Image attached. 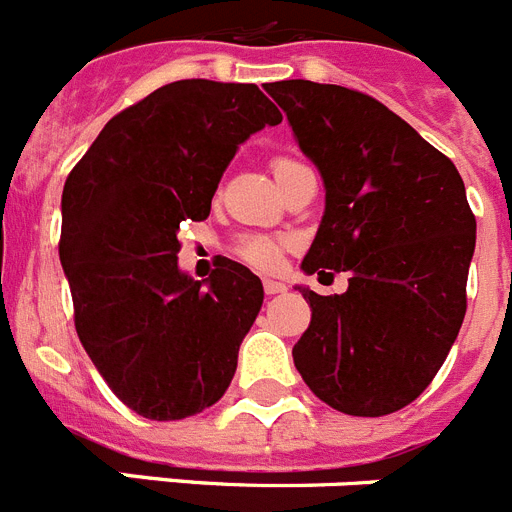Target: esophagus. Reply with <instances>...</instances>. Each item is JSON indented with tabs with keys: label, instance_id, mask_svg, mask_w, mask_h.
<instances>
[{
	"label": "esophagus",
	"instance_id": "esophagus-1",
	"mask_svg": "<svg viewBox=\"0 0 512 512\" xmlns=\"http://www.w3.org/2000/svg\"><path fill=\"white\" fill-rule=\"evenodd\" d=\"M262 288H265V293H268V296H275V293H286V283L270 281V278H265V281H262Z\"/></svg>",
	"mask_w": 512,
	"mask_h": 512
}]
</instances>
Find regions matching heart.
<instances>
[{"label": "heart", "instance_id": "heart-1", "mask_svg": "<svg viewBox=\"0 0 512 512\" xmlns=\"http://www.w3.org/2000/svg\"><path fill=\"white\" fill-rule=\"evenodd\" d=\"M291 164L296 162L288 157H275L273 170L281 172L286 170V167H291ZM286 250L288 239L275 237V234H244V237H239L237 242H234V247H231V252H234L237 260L247 262V265L255 270H265V273H270V270H275L281 265Z\"/></svg>", "mask_w": 512, "mask_h": 512}]
</instances>
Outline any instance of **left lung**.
<instances>
[{
    "instance_id": "obj_1",
    "label": "left lung",
    "mask_w": 512,
    "mask_h": 512,
    "mask_svg": "<svg viewBox=\"0 0 512 512\" xmlns=\"http://www.w3.org/2000/svg\"><path fill=\"white\" fill-rule=\"evenodd\" d=\"M265 90L286 110L327 190L301 268L350 273L340 296L301 288L311 322L293 345V363L332 410H402L428 389L464 322L477 242L464 180L371 95L309 79Z\"/></svg>"
}]
</instances>
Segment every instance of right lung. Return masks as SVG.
Here are the masks:
<instances>
[{
	"label": "right lung",
	"instance_id": "obj_1",
	"mask_svg": "<svg viewBox=\"0 0 512 512\" xmlns=\"http://www.w3.org/2000/svg\"><path fill=\"white\" fill-rule=\"evenodd\" d=\"M281 121L257 84L180 79L113 115L66 177L59 257L74 327L141 417L198 415L234 379L262 283L231 260L206 288L190 281L177 270V229L208 219L239 144Z\"/></svg>",
	"mask_w": 512,
	"mask_h": 512
}]
</instances>
